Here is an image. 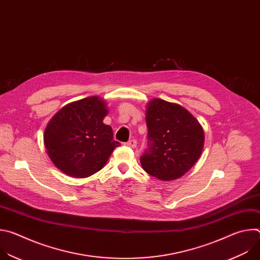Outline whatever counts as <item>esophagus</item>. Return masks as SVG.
I'll list each match as a JSON object with an SVG mask.
<instances>
[{
    "instance_id": "34e87169",
    "label": "esophagus",
    "mask_w": 260,
    "mask_h": 260,
    "mask_svg": "<svg viewBox=\"0 0 260 260\" xmlns=\"http://www.w3.org/2000/svg\"><path fill=\"white\" fill-rule=\"evenodd\" d=\"M126 146L132 147V148H136V146H137V141H136L135 139H132V140H129V141L126 143Z\"/></svg>"
}]
</instances>
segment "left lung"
I'll return each instance as SVG.
<instances>
[{"label": "left lung", "mask_w": 260, "mask_h": 260, "mask_svg": "<svg viewBox=\"0 0 260 260\" xmlns=\"http://www.w3.org/2000/svg\"><path fill=\"white\" fill-rule=\"evenodd\" d=\"M146 123L149 148L140 158L146 173L159 180H175L201 157L204 129L182 106L153 99L147 105Z\"/></svg>", "instance_id": "8db88e82"}]
</instances>
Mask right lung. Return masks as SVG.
Returning <instances> with one entry per match:
<instances>
[{
    "label": "right lung",
    "instance_id": "add662e5",
    "mask_svg": "<svg viewBox=\"0 0 260 260\" xmlns=\"http://www.w3.org/2000/svg\"><path fill=\"white\" fill-rule=\"evenodd\" d=\"M107 104L99 96L70 103L50 119L44 145L54 166L75 178H86L104 168L120 143L103 122Z\"/></svg>",
    "mask_w": 260,
    "mask_h": 260
}]
</instances>
